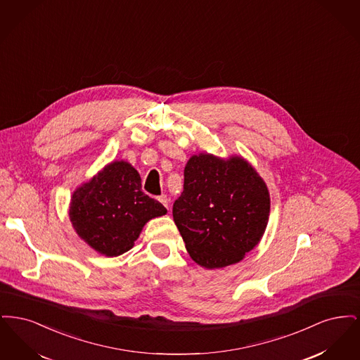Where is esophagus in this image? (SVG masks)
<instances>
[{
  "mask_svg": "<svg viewBox=\"0 0 360 360\" xmlns=\"http://www.w3.org/2000/svg\"><path fill=\"white\" fill-rule=\"evenodd\" d=\"M158 200H159V202H160L162 205L166 206V207L169 209V198H167V195H166V194L159 195V197H158Z\"/></svg>",
  "mask_w": 360,
  "mask_h": 360,
  "instance_id": "1",
  "label": "esophagus"
}]
</instances>
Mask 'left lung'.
<instances>
[{
    "mask_svg": "<svg viewBox=\"0 0 360 360\" xmlns=\"http://www.w3.org/2000/svg\"><path fill=\"white\" fill-rule=\"evenodd\" d=\"M172 217L188 255L205 269L240 262L262 239L270 214L264 181L243 158L193 155Z\"/></svg>",
    "mask_w": 360,
    "mask_h": 360,
    "instance_id": "1",
    "label": "left lung"
}]
</instances>
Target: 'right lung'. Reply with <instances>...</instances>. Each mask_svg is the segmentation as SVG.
Returning <instances> with one entry per match:
<instances>
[{
	"instance_id": "right-lung-1",
	"label": "right lung",
	"mask_w": 360,
	"mask_h": 360,
	"mask_svg": "<svg viewBox=\"0 0 360 360\" xmlns=\"http://www.w3.org/2000/svg\"><path fill=\"white\" fill-rule=\"evenodd\" d=\"M167 209L141 190L139 172L112 162L72 193L70 221L82 240L105 257L131 250L143 226Z\"/></svg>"
}]
</instances>
